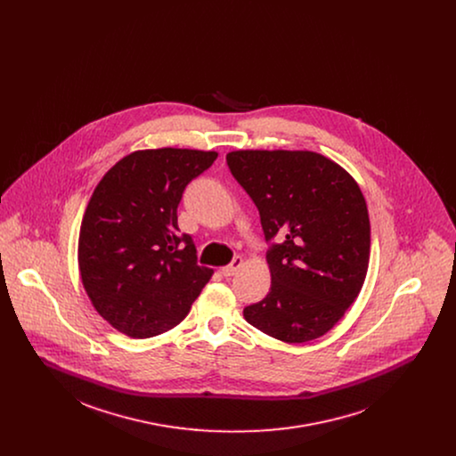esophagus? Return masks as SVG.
Masks as SVG:
<instances>
[{"instance_id":"34e87169","label":"esophagus","mask_w":456,"mask_h":456,"mask_svg":"<svg viewBox=\"0 0 456 456\" xmlns=\"http://www.w3.org/2000/svg\"><path fill=\"white\" fill-rule=\"evenodd\" d=\"M242 263H244V260H242L240 256H235L230 265H226V266L221 268V273H223L224 277H232V275H235V273L240 270Z\"/></svg>"}]
</instances>
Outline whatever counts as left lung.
I'll list each match as a JSON object with an SVG mask.
<instances>
[{
  "instance_id": "obj_1",
  "label": "left lung",
  "mask_w": 456,
  "mask_h": 456,
  "mask_svg": "<svg viewBox=\"0 0 456 456\" xmlns=\"http://www.w3.org/2000/svg\"><path fill=\"white\" fill-rule=\"evenodd\" d=\"M226 163L258 207L270 242V291L244 309L246 322L289 344L325 335L356 300L369 268L370 221L360 186L311 151H233Z\"/></svg>"
}]
</instances>
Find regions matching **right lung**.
<instances>
[{
  "instance_id": "add662e5",
  "label": "right lung",
  "mask_w": 456,
  "mask_h": 456,
  "mask_svg": "<svg viewBox=\"0 0 456 456\" xmlns=\"http://www.w3.org/2000/svg\"><path fill=\"white\" fill-rule=\"evenodd\" d=\"M217 158L214 151L147 149L118 161L82 217L78 268L98 314L133 338L179 325L212 268L177 224L186 186Z\"/></svg>"
}]
</instances>
